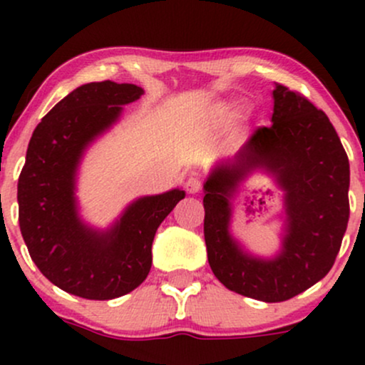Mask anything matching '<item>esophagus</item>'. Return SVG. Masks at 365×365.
Returning <instances> with one entry per match:
<instances>
[{
  "label": "esophagus",
  "mask_w": 365,
  "mask_h": 365,
  "mask_svg": "<svg viewBox=\"0 0 365 365\" xmlns=\"http://www.w3.org/2000/svg\"><path fill=\"white\" fill-rule=\"evenodd\" d=\"M185 187L188 194H197V192H200V188H202V182H200L199 177H190L187 180Z\"/></svg>",
  "instance_id": "esophagus-1"
}]
</instances>
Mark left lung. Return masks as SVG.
<instances>
[{
	"label": "left lung",
	"instance_id": "1",
	"mask_svg": "<svg viewBox=\"0 0 365 365\" xmlns=\"http://www.w3.org/2000/svg\"><path fill=\"white\" fill-rule=\"evenodd\" d=\"M273 99V125L217 161L204 183L209 266L228 290L262 302H283L324 278L350 216L349 158L326 113L282 83ZM257 169L285 192L282 247L273 258L250 255L229 232L232 195Z\"/></svg>",
	"mask_w": 365,
	"mask_h": 365
}]
</instances>
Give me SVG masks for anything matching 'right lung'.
Segmentation results:
<instances>
[{
  "label": "right lung",
  "instance_id": "right-lung-1",
  "mask_svg": "<svg viewBox=\"0 0 365 365\" xmlns=\"http://www.w3.org/2000/svg\"><path fill=\"white\" fill-rule=\"evenodd\" d=\"M144 94L133 83H83L41 120L19 178V223L32 261L53 284L89 300H111L135 290L153 264L158 226L185 192L144 195L110 228L78 215L75 195L83 153Z\"/></svg>",
  "mask_w": 365,
  "mask_h": 365
}]
</instances>
